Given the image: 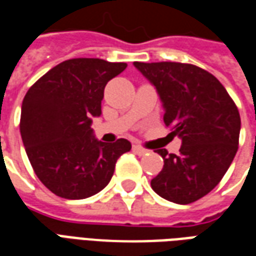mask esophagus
<instances>
[{
    "mask_svg": "<svg viewBox=\"0 0 256 256\" xmlns=\"http://www.w3.org/2000/svg\"><path fill=\"white\" fill-rule=\"evenodd\" d=\"M133 152L134 154H137L138 156H144L146 155V152H148V150H145V148H141L140 145H133Z\"/></svg>",
    "mask_w": 256,
    "mask_h": 256,
    "instance_id": "obj_1",
    "label": "esophagus"
}]
</instances>
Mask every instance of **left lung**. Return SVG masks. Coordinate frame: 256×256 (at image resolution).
Masks as SVG:
<instances>
[{
    "mask_svg": "<svg viewBox=\"0 0 256 256\" xmlns=\"http://www.w3.org/2000/svg\"><path fill=\"white\" fill-rule=\"evenodd\" d=\"M134 66L160 96L166 126L182 140L178 155L158 150L164 164L150 186L168 202L193 203L220 184L234 159L242 126L238 110L224 84L198 66Z\"/></svg>",
    "mask_w": 256,
    "mask_h": 256,
    "instance_id": "1",
    "label": "left lung"
}]
</instances>
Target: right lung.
<instances>
[{"label":"right lung","mask_w":256,"mask_h":256,"mask_svg":"<svg viewBox=\"0 0 256 256\" xmlns=\"http://www.w3.org/2000/svg\"><path fill=\"white\" fill-rule=\"evenodd\" d=\"M128 67L101 58H71L49 70L26 93L20 134L36 177L50 192L78 200L111 181L128 140L94 138L92 118L101 115L106 84Z\"/></svg>","instance_id":"right-lung-1"}]
</instances>
